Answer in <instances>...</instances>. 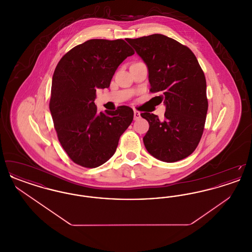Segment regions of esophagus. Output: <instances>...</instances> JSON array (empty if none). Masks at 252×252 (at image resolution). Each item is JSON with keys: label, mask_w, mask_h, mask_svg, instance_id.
<instances>
[{"label": "esophagus", "mask_w": 252, "mask_h": 252, "mask_svg": "<svg viewBox=\"0 0 252 252\" xmlns=\"http://www.w3.org/2000/svg\"><path fill=\"white\" fill-rule=\"evenodd\" d=\"M141 117V112L138 110H134V120H138Z\"/></svg>", "instance_id": "1"}]
</instances>
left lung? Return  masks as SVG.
<instances>
[{
	"mask_svg": "<svg viewBox=\"0 0 252 252\" xmlns=\"http://www.w3.org/2000/svg\"><path fill=\"white\" fill-rule=\"evenodd\" d=\"M148 69L150 92L163 101L164 119L144 112L149 129L144 144L150 155L165 162L190 156L201 139L208 111L206 79L195 56L177 40L154 34L126 39Z\"/></svg>",
	"mask_w": 252,
	"mask_h": 252,
	"instance_id": "obj_1",
	"label": "left lung"
}]
</instances>
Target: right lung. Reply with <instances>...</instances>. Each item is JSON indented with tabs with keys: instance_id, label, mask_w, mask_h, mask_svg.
Here are the masks:
<instances>
[{
	"instance_id": "right-lung-1",
	"label": "right lung",
	"mask_w": 252,
	"mask_h": 252,
	"mask_svg": "<svg viewBox=\"0 0 252 252\" xmlns=\"http://www.w3.org/2000/svg\"><path fill=\"white\" fill-rule=\"evenodd\" d=\"M134 51L123 39H90L62 57L53 75L49 108L58 138L73 162L95 168L113 156L133 110L99 112L96 90L108 88L118 66Z\"/></svg>"
}]
</instances>
